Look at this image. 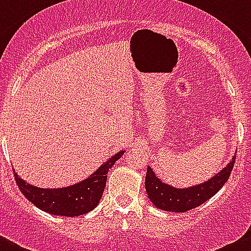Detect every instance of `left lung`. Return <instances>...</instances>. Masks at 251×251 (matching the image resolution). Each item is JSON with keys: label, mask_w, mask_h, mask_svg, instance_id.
I'll return each instance as SVG.
<instances>
[{"label": "left lung", "mask_w": 251, "mask_h": 251, "mask_svg": "<svg viewBox=\"0 0 251 251\" xmlns=\"http://www.w3.org/2000/svg\"><path fill=\"white\" fill-rule=\"evenodd\" d=\"M235 163V155L219 174L198 186L189 188H175L161 182L148 166L146 175V192L151 201L164 211L186 212L199 206L222 188L231 176Z\"/></svg>", "instance_id": "8db88e82"}]
</instances>
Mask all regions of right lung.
Listing matches in <instances>:
<instances>
[{
  "label": "right lung",
  "instance_id": "add662e5",
  "mask_svg": "<svg viewBox=\"0 0 251 251\" xmlns=\"http://www.w3.org/2000/svg\"><path fill=\"white\" fill-rule=\"evenodd\" d=\"M124 153L125 151H118L88 178L64 188L50 189L31 186L13 170L14 179L25 198L39 209L57 216H80L90 212L100 203L107 183L108 171Z\"/></svg>",
  "mask_w": 251,
  "mask_h": 251
}]
</instances>
